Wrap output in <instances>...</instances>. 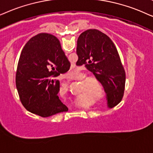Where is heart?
<instances>
[{
	"label": "heart",
	"mask_w": 153,
	"mask_h": 153,
	"mask_svg": "<svg viewBox=\"0 0 153 153\" xmlns=\"http://www.w3.org/2000/svg\"><path fill=\"white\" fill-rule=\"evenodd\" d=\"M83 77H84V76H83ZM96 81H97V82H98V83H99V82H98V81L97 80H96ZM85 82H86V83H87V82H88V80H86V81H85ZM64 89H68V87H67V85H64ZM91 88V87H89V89H90ZM91 92H92V94H93V92H94V91H93V89H91Z\"/></svg>",
	"instance_id": "obj_1"
}]
</instances>
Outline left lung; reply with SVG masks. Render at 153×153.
Listing matches in <instances>:
<instances>
[{
    "mask_svg": "<svg viewBox=\"0 0 153 153\" xmlns=\"http://www.w3.org/2000/svg\"><path fill=\"white\" fill-rule=\"evenodd\" d=\"M77 66L85 67L95 75L106 93L108 107L117 105L123 99L125 71L117 48L107 35L97 29H89L77 41Z\"/></svg>",
    "mask_w": 153,
    "mask_h": 153,
    "instance_id": "left-lung-1",
    "label": "left lung"
}]
</instances>
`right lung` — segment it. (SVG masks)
I'll return each instance as SVG.
<instances>
[{"label":"right lung","mask_w":153,"mask_h":153,"mask_svg":"<svg viewBox=\"0 0 153 153\" xmlns=\"http://www.w3.org/2000/svg\"><path fill=\"white\" fill-rule=\"evenodd\" d=\"M70 66L55 36L42 33L30 38L22 51L16 73L24 107L42 117L68 111L58 97L59 81L52 78L66 73Z\"/></svg>","instance_id":"add662e5"}]
</instances>
